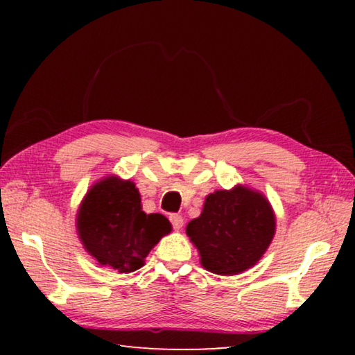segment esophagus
Wrapping results in <instances>:
<instances>
[{
	"instance_id": "obj_1",
	"label": "esophagus",
	"mask_w": 355,
	"mask_h": 355,
	"mask_svg": "<svg viewBox=\"0 0 355 355\" xmlns=\"http://www.w3.org/2000/svg\"><path fill=\"white\" fill-rule=\"evenodd\" d=\"M169 219H171L172 225H173V228H175V230H180V228H182L183 224H184V220L180 214H171Z\"/></svg>"
}]
</instances>
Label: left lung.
Wrapping results in <instances>:
<instances>
[{"instance_id": "1", "label": "left lung", "mask_w": 355, "mask_h": 355, "mask_svg": "<svg viewBox=\"0 0 355 355\" xmlns=\"http://www.w3.org/2000/svg\"><path fill=\"white\" fill-rule=\"evenodd\" d=\"M275 214L261 192L238 184L207 196L202 214L186 225L202 266L235 275L255 266L271 244Z\"/></svg>"}]
</instances>
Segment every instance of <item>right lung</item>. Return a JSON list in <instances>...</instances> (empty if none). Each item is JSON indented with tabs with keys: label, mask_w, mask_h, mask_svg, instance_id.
<instances>
[{
	"label": "right lung",
	"mask_w": 355,
	"mask_h": 355,
	"mask_svg": "<svg viewBox=\"0 0 355 355\" xmlns=\"http://www.w3.org/2000/svg\"><path fill=\"white\" fill-rule=\"evenodd\" d=\"M76 230L84 249L101 266L133 272L172 225L163 214L142 211L141 196L131 180L106 177L95 183L78 209Z\"/></svg>",
	"instance_id": "1"
}]
</instances>
